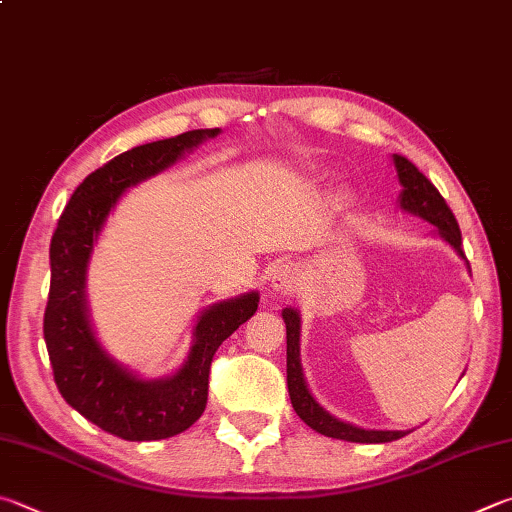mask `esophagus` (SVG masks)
Returning <instances> with one entry per match:
<instances>
[{
    "label": "esophagus",
    "instance_id": "esophagus-1",
    "mask_svg": "<svg viewBox=\"0 0 512 512\" xmlns=\"http://www.w3.org/2000/svg\"><path fill=\"white\" fill-rule=\"evenodd\" d=\"M297 282H300V277H297V268L288 262L277 264L273 268V275H271V288L275 293H293L297 288Z\"/></svg>",
    "mask_w": 512,
    "mask_h": 512
}]
</instances>
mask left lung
Segmentation results:
<instances>
[{
  "label": "left lung",
  "mask_w": 512,
  "mask_h": 512,
  "mask_svg": "<svg viewBox=\"0 0 512 512\" xmlns=\"http://www.w3.org/2000/svg\"><path fill=\"white\" fill-rule=\"evenodd\" d=\"M394 167L398 183H401V194H398V206L401 210L410 212L414 217L425 219L427 224L436 228L445 244H450L457 255L466 259L461 248V230L457 219H454L448 203L439 194V190L425 179L423 172L410 163L405 156L394 154ZM470 271V266H468ZM282 318L286 324V383H288V396H291L295 414L311 427V430L320 432L331 439H342L351 443H389L396 439H403L407 430H365V427L351 425L347 421H340L333 414H329L324 407L315 401L309 392V385L304 380L302 360H300V313L297 309H284Z\"/></svg>",
  "instance_id": "8db88e82"
}]
</instances>
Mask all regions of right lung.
I'll return each instance as SVG.
<instances>
[{"mask_svg": "<svg viewBox=\"0 0 512 512\" xmlns=\"http://www.w3.org/2000/svg\"><path fill=\"white\" fill-rule=\"evenodd\" d=\"M221 129H192L118 154L82 181L53 232L44 340L53 378L73 410L125 441H159L199 421L208 403L212 356L257 311L250 291L203 309L183 365L165 378H141L96 338L87 306V266L109 212L134 185L161 174Z\"/></svg>", "mask_w": 512, "mask_h": 512, "instance_id": "obj_1", "label": "right lung"}]
</instances>
